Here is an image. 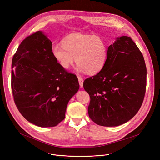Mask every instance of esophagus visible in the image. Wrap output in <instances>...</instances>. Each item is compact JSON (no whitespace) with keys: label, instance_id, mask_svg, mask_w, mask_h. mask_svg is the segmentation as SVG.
I'll list each match as a JSON object with an SVG mask.
<instances>
[{"label":"esophagus","instance_id":"obj_1","mask_svg":"<svg viewBox=\"0 0 160 160\" xmlns=\"http://www.w3.org/2000/svg\"><path fill=\"white\" fill-rule=\"evenodd\" d=\"M78 81L80 87L82 88L83 87V78H81V77H78Z\"/></svg>","mask_w":160,"mask_h":160}]
</instances>
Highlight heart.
<instances>
[{"instance_id": "heart-1", "label": "heart", "mask_w": 160, "mask_h": 160, "mask_svg": "<svg viewBox=\"0 0 160 160\" xmlns=\"http://www.w3.org/2000/svg\"><path fill=\"white\" fill-rule=\"evenodd\" d=\"M51 52L63 69H68L76 60L79 72L94 75L105 66L108 47L98 36L73 33L64 38L62 45H54Z\"/></svg>"}]
</instances>
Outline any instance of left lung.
<instances>
[{"label": "left lung", "instance_id": "obj_1", "mask_svg": "<svg viewBox=\"0 0 160 160\" xmlns=\"http://www.w3.org/2000/svg\"><path fill=\"white\" fill-rule=\"evenodd\" d=\"M146 67L142 54L131 38H116L108 48L105 66L84 81L90 96V118L101 126L122 125L135 116L146 92Z\"/></svg>", "mask_w": 160, "mask_h": 160}]
</instances>
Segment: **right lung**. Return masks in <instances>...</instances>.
<instances>
[{
  "label": "right lung",
  "instance_id": "1",
  "mask_svg": "<svg viewBox=\"0 0 160 160\" xmlns=\"http://www.w3.org/2000/svg\"><path fill=\"white\" fill-rule=\"evenodd\" d=\"M52 48V42L39 31L21 42L12 62L16 107L29 122L41 127L64 119L68 102L79 88L76 75L57 63Z\"/></svg>",
  "mask_w": 160,
  "mask_h": 160
}]
</instances>
